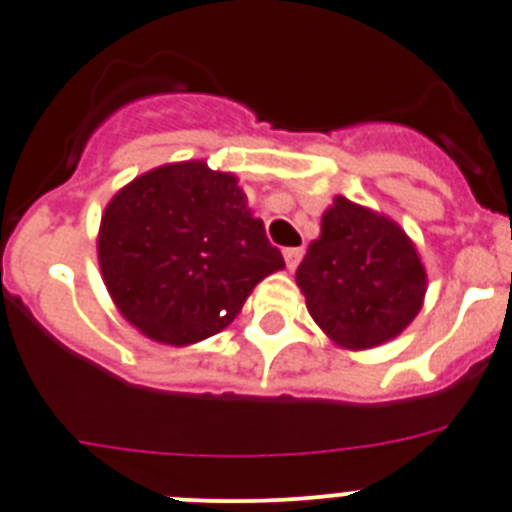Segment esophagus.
<instances>
[{"label":"esophagus","mask_w":512,"mask_h":512,"mask_svg":"<svg viewBox=\"0 0 512 512\" xmlns=\"http://www.w3.org/2000/svg\"><path fill=\"white\" fill-rule=\"evenodd\" d=\"M302 253H305V248H287V251H284V261H287V269L289 271H295L297 269V264H300L302 261Z\"/></svg>","instance_id":"obj_1"}]
</instances>
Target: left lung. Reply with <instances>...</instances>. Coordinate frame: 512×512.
I'll list each match as a JSON object with an SVG mask.
<instances>
[{
	"instance_id": "8db88e82",
	"label": "left lung",
	"mask_w": 512,
	"mask_h": 512,
	"mask_svg": "<svg viewBox=\"0 0 512 512\" xmlns=\"http://www.w3.org/2000/svg\"><path fill=\"white\" fill-rule=\"evenodd\" d=\"M295 279L312 320L346 351L400 336L428 289L410 235L392 217L341 194L323 212L320 235L307 246Z\"/></svg>"
}]
</instances>
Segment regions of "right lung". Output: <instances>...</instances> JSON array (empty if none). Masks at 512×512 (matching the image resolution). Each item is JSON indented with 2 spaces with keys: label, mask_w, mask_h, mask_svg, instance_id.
Returning a JSON list of instances; mask_svg holds the SVG:
<instances>
[{
  "label": "right lung",
  "mask_w": 512,
  "mask_h": 512,
  "mask_svg": "<svg viewBox=\"0 0 512 512\" xmlns=\"http://www.w3.org/2000/svg\"><path fill=\"white\" fill-rule=\"evenodd\" d=\"M97 259L122 318L176 348L228 328L253 287L284 269L238 176L200 158L125 184L102 212Z\"/></svg>",
  "instance_id": "1"
}]
</instances>
